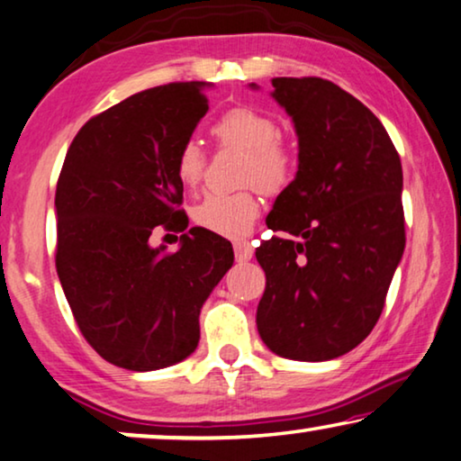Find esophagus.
<instances>
[{"label":"esophagus","mask_w":461,"mask_h":461,"mask_svg":"<svg viewBox=\"0 0 461 461\" xmlns=\"http://www.w3.org/2000/svg\"><path fill=\"white\" fill-rule=\"evenodd\" d=\"M237 261H249L253 258V247L249 243H235Z\"/></svg>","instance_id":"34e87169"}]
</instances>
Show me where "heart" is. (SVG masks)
I'll use <instances>...</instances> for the list:
<instances>
[{"label":"heart","mask_w":461,"mask_h":461,"mask_svg":"<svg viewBox=\"0 0 461 461\" xmlns=\"http://www.w3.org/2000/svg\"><path fill=\"white\" fill-rule=\"evenodd\" d=\"M222 146L237 148L247 154L243 181L253 183L264 194H276L293 176V158L280 144V127L270 115L251 107L226 111L212 127ZM206 154L195 140L183 141L175 158V175L183 187L200 185ZM197 226L226 239H243L251 232L259 216V203L251 191L237 194H206L191 212Z\"/></svg>","instance_id":"b5f03b06"}]
</instances>
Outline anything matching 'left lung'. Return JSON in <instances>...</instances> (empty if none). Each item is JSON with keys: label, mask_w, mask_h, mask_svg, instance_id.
Masks as SVG:
<instances>
[{"label": "left lung", "mask_w": 461, "mask_h": 461, "mask_svg": "<svg viewBox=\"0 0 461 461\" xmlns=\"http://www.w3.org/2000/svg\"><path fill=\"white\" fill-rule=\"evenodd\" d=\"M272 86L294 123L299 171L270 212L272 230L294 239L255 251L266 272L258 330L278 357L317 363L357 348L384 311L406 245L402 162L379 119L334 82Z\"/></svg>", "instance_id": "1"}]
</instances>
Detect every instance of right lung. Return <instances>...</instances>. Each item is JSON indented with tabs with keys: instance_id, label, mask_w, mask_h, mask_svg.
I'll use <instances>...</instances> for the list:
<instances>
[{
	"instance_id": "1",
	"label": "right lung",
	"mask_w": 461,
	"mask_h": 461,
	"mask_svg": "<svg viewBox=\"0 0 461 461\" xmlns=\"http://www.w3.org/2000/svg\"><path fill=\"white\" fill-rule=\"evenodd\" d=\"M206 82L125 98L77 131L55 191V266L82 336L127 371L181 363L200 342V311L230 270L226 239L200 229L176 252L152 248L160 223L187 229L175 158L208 113Z\"/></svg>"
}]
</instances>
